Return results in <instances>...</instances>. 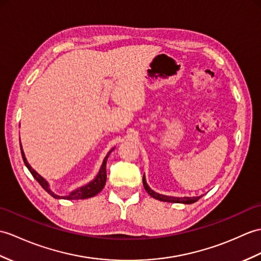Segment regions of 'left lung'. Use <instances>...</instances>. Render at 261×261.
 I'll return each instance as SVG.
<instances>
[{
	"instance_id": "obj_1",
	"label": "left lung",
	"mask_w": 261,
	"mask_h": 261,
	"mask_svg": "<svg viewBox=\"0 0 261 261\" xmlns=\"http://www.w3.org/2000/svg\"><path fill=\"white\" fill-rule=\"evenodd\" d=\"M142 182H143V187H144L145 191H147L151 197L156 199V200H160V201L190 204V203H193V202L198 201V200L202 197V196H200V197H184V198H177V197H169V196H165V195H160V193H156V192H154L153 190L150 189V187L147 185V181H145L144 175H143Z\"/></svg>"
}]
</instances>
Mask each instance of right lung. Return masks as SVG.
I'll list each match as a JSON object with an SVG mask.
<instances>
[{"mask_svg":"<svg viewBox=\"0 0 261 261\" xmlns=\"http://www.w3.org/2000/svg\"><path fill=\"white\" fill-rule=\"evenodd\" d=\"M20 148H21V153H22V158H23L24 163H25V166L29 169V171L31 172V174L33 175L34 179L38 181V182L41 185V187L43 188V189L48 193V195H51L53 198H56V199H66V200L87 199V198H91V197H94L95 195H98V193L103 189V187H105V185H106V181H107V160H108L109 154H110L112 151H113V149H114L113 148V149H111L110 151H109V153L107 154L105 160H103V162H102V166L100 168L99 173L96 174V177L92 181H91V182H89L88 185L83 186L81 188H77V189H75L74 191L70 192V195H68V196H58L53 191H51L50 186H48L47 181L44 178H42L41 175L38 172H36L34 169H32L31 166L29 165V162L27 161L25 155H24V152H23V150H22L21 141H20Z\"/></svg>","mask_w":261,"mask_h":261,"instance_id":"obj_1","label":"right lung"}]
</instances>
